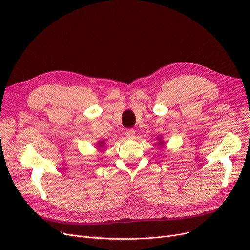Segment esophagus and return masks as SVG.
Masks as SVG:
<instances>
[{"label":"esophagus","mask_w":250,"mask_h":250,"mask_svg":"<svg viewBox=\"0 0 250 250\" xmlns=\"http://www.w3.org/2000/svg\"><path fill=\"white\" fill-rule=\"evenodd\" d=\"M125 136L128 138V139H134L135 138V130L133 128H129L127 129L125 132Z\"/></svg>","instance_id":"34e87169"}]
</instances>
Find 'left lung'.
Wrapping results in <instances>:
<instances>
[{"mask_svg":"<svg viewBox=\"0 0 250 250\" xmlns=\"http://www.w3.org/2000/svg\"><path fill=\"white\" fill-rule=\"evenodd\" d=\"M156 139H157V140H158V142H157V144H158V145H159V146H161V147H162V146L164 145V141H163V137H162L161 135H159V136H158V137H157Z\"/></svg>","mask_w":250,"mask_h":250,"instance_id":"8db88e82","label":"left lung"}]
</instances>
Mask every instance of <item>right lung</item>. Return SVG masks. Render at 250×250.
Returning <instances> with one entry per match:
<instances>
[{"label": "right lung", "mask_w": 250, "mask_h": 250, "mask_svg": "<svg viewBox=\"0 0 250 250\" xmlns=\"http://www.w3.org/2000/svg\"><path fill=\"white\" fill-rule=\"evenodd\" d=\"M97 148L99 149V151H104L105 150V141L100 140L97 142Z\"/></svg>", "instance_id": "right-lung-1"}]
</instances>
